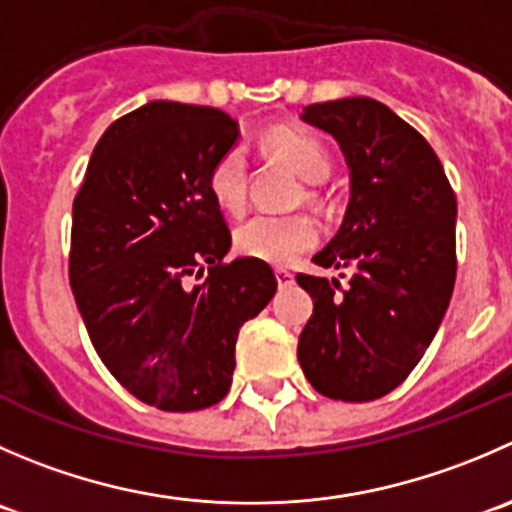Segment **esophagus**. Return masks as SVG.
Returning <instances> with one entry per match:
<instances>
[{
  "label": "esophagus",
  "mask_w": 512,
  "mask_h": 512,
  "mask_svg": "<svg viewBox=\"0 0 512 512\" xmlns=\"http://www.w3.org/2000/svg\"><path fill=\"white\" fill-rule=\"evenodd\" d=\"M275 277H277V285L280 287H290L292 282H295V275H292L290 270H285V267H277Z\"/></svg>",
  "instance_id": "34e87169"
}]
</instances>
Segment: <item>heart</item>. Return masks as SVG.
Wrapping results in <instances>:
<instances>
[{"label":"heart","mask_w":512,"mask_h":512,"mask_svg":"<svg viewBox=\"0 0 512 512\" xmlns=\"http://www.w3.org/2000/svg\"><path fill=\"white\" fill-rule=\"evenodd\" d=\"M265 145L287 162L300 177L320 182L330 175L332 160L315 135L297 127H272ZM210 192L227 212H240L247 202V157L232 147L210 170ZM317 227L305 215H255L235 230L237 252L270 265H290L302 252L315 247Z\"/></svg>","instance_id":"obj_1"}]
</instances>
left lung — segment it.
Masks as SVG:
<instances>
[{
  "label": "left lung",
  "mask_w": 512,
  "mask_h": 512,
  "mask_svg": "<svg viewBox=\"0 0 512 512\" xmlns=\"http://www.w3.org/2000/svg\"><path fill=\"white\" fill-rule=\"evenodd\" d=\"M302 119L330 132L350 167V202L320 267L337 280L297 275L312 297L297 360L312 388L345 403L388 395L433 342L455 285L458 202L433 147L370 97L310 104Z\"/></svg>",
  "instance_id": "left-lung-1"
}]
</instances>
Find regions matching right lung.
Instances as JSON below:
<instances>
[{
  "instance_id": "add662e5",
  "label": "right lung",
  "mask_w": 512,
  "mask_h": 512,
  "mask_svg": "<svg viewBox=\"0 0 512 512\" xmlns=\"http://www.w3.org/2000/svg\"><path fill=\"white\" fill-rule=\"evenodd\" d=\"M237 135L215 107L147 102L109 124L74 197L69 285L89 340L167 413L225 398L237 332L277 290L267 262H225L232 237L207 180Z\"/></svg>"
}]
</instances>
